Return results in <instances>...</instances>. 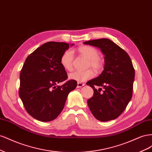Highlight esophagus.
Wrapping results in <instances>:
<instances>
[{"label":"esophagus","mask_w":152,"mask_h":152,"mask_svg":"<svg viewBox=\"0 0 152 152\" xmlns=\"http://www.w3.org/2000/svg\"><path fill=\"white\" fill-rule=\"evenodd\" d=\"M85 84L84 83H81V82H77V88H79V87H81L82 86H84Z\"/></svg>","instance_id":"obj_1"}]
</instances>
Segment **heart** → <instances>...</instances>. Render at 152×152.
<instances>
[{
	"label": "heart",
	"mask_w": 152,
	"mask_h": 152,
	"mask_svg": "<svg viewBox=\"0 0 152 152\" xmlns=\"http://www.w3.org/2000/svg\"><path fill=\"white\" fill-rule=\"evenodd\" d=\"M78 51L89 60L87 67H91L96 72H100L103 70V61L99 58V53L97 49L89 45H84L78 49ZM73 59L74 56L73 51L71 50H67L62 54L60 59L61 65L65 70L72 71L73 70ZM94 76V72L89 69L86 71H76L72 73L69 75V78L71 80L81 82L89 80Z\"/></svg>",
	"instance_id": "1"
}]
</instances>
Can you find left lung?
<instances>
[{
  "label": "left lung",
  "mask_w": 152,
  "mask_h": 152,
  "mask_svg": "<svg viewBox=\"0 0 152 152\" xmlns=\"http://www.w3.org/2000/svg\"><path fill=\"white\" fill-rule=\"evenodd\" d=\"M84 44L99 48L105 56L104 70L86 83L94 90L87 104L98 121L113 120L121 115L132 98L135 72L131 59L125 50L110 39L92 40ZM95 86L100 88L97 90Z\"/></svg>",
  "instance_id": "8db88e82"
}]
</instances>
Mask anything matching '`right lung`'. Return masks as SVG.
Instances as JSON below:
<instances>
[{"label":"right lung","mask_w":152,"mask_h":152,"mask_svg":"<svg viewBox=\"0 0 152 152\" xmlns=\"http://www.w3.org/2000/svg\"><path fill=\"white\" fill-rule=\"evenodd\" d=\"M72 44L71 45H73ZM70 44L48 42L26 58L21 70L19 96L25 110L39 121L49 122L61 112L70 91L77 82L67 80L60 59ZM66 81L62 86L59 82Z\"/></svg>","instance_id":"obj_1"}]
</instances>
